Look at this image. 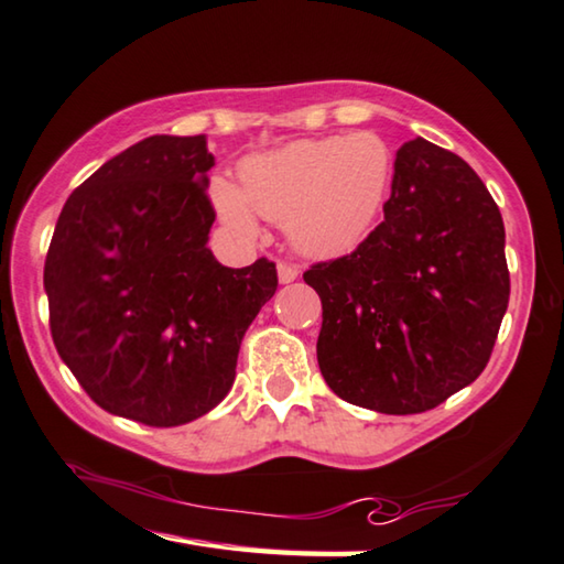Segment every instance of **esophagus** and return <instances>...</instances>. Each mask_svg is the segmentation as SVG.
<instances>
[{"instance_id": "34e87169", "label": "esophagus", "mask_w": 564, "mask_h": 564, "mask_svg": "<svg viewBox=\"0 0 564 564\" xmlns=\"http://www.w3.org/2000/svg\"><path fill=\"white\" fill-rule=\"evenodd\" d=\"M299 265H293V263H285V261H281L279 263V281L281 283H293L295 279H299Z\"/></svg>"}]
</instances>
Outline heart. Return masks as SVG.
<instances>
[{"label":"heart","instance_id":"1","mask_svg":"<svg viewBox=\"0 0 564 564\" xmlns=\"http://www.w3.org/2000/svg\"><path fill=\"white\" fill-rule=\"evenodd\" d=\"M394 155L375 132L295 140L241 162L239 182L214 177L209 194L227 227L256 229L253 212L285 224L295 247L315 256L352 249L392 187Z\"/></svg>","mask_w":564,"mask_h":564}]
</instances>
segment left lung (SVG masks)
I'll list each match as a JSON object with an SVG mask.
<instances>
[{
  "instance_id": "1",
  "label": "left lung",
  "mask_w": 564,
  "mask_h": 564,
  "mask_svg": "<svg viewBox=\"0 0 564 564\" xmlns=\"http://www.w3.org/2000/svg\"><path fill=\"white\" fill-rule=\"evenodd\" d=\"M303 281L323 303L327 387L382 414L426 412L474 382L494 352L510 295L503 217L464 160L409 140L380 227Z\"/></svg>"
}]
</instances>
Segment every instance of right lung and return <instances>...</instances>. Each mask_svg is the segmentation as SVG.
<instances>
[{
  "instance_id": "1",
  "label": "right lung",
  "mask_w": 564,
  "mask_h": 564,
  "mask_svg": "<svg viewBox=\"0 0 564 564\" xmlns=\"http://www.w3.org/2000/svg\"><path fill=\"white\" fill-rule=\"evenodd\" d=\"M207 135H152L66 199L44 263L48 327L94 402L148 426L194 422L229 394L275 263L209 251Z\"/></svg>"
}]
</instances>
